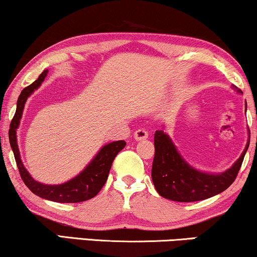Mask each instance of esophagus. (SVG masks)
<instances>
[{"label": "esophagus", "mask_w": 257, "mask_h": 257, "mask_svg": "<svg viewBox=\"0 0 257 257\" xmlns=\"http://www.w3.org/2000/svg\"><path fill=\"white\" fill-rule=\"evenodd\" d=\"M149 137V132L144 128H139L135 132V139L136 140H144Z\"/></svg>", "instance_id": "obj_1"}]
</instances>
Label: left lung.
Listing matches in <instances>:
<instances>
[{
	"instance_id": "left-lung-1",
	"label": "left lung",
	"mask_w": 257,
	"mask_h": 257,
	"mask_svg": "<svg viewBox=\"0 0 257 257\" xmlns=\"http://www.w3.org/2000/svg\"><path fill=\"white\" fill-rule=\"evenodd\" d=\"M238 93H242L237 90ZM247 110V104H245ZM243 152L233 166L221 173H207L191 166L164 130L154 133L152 180L157 192L165 199L178 202H193L220 194L233 184L247 152L250 133Z\"/></svg>"
}]
</instances>
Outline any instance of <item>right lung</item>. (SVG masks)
<instances>
[{"instance_id":"right-lung-1","label":"right lung","mask_w":257,"mask_h":257,"mask_svg":"<svg viewBox=\"0 0 257 257\" xmlns=\"http://www.w3.org/2000/svg\"><path fill=\"white\" fill-rule=\"evenodd\" d=\"M48 72V70H44L31 85L27 86L21 92L19 99H17L15 115H14L9 128L10 146H12L14 156H15V160L17 167H19L21 178H22L24 184H26L27 187L34 194H36L40 198H43L45 200H50V201L61 203H75L86 201V200L92 199L93 196H96L100 189L103 188V186L107 180L108 172L111 170L112 163H113L115 156L124 149L126 143L124 140H118V142H112L104 145L79 174H77L75 178L64 182V184L47 185L35 180L29 174V172L27 171V168L24 167L22 160H21L19 145H17L16 131L20 126L24 105H26L28 97L41 86V84L45 77H47Z\"/></svg>"}]
</instances>
